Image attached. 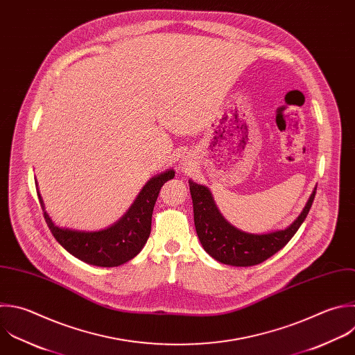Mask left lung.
Returning a JSON list of instances; mask_svg holds the SVG:
<instances>
[{
    "label": "left lung",
    "mask_w": 355,
    "mask_h": 355,
    "mask_svg": "<svg viewBox=\"0 0 355 355\" xmlns=\"http://www.w3.org/2000/svg\"><path fill=\"white\" fill-rule=\"evenodd\" d=\"M193 200L194 225L204 250L216 261L232 266H252L266 261L282 250L295 234L312 205L315 190L311 193L298 218L286 229L269 233H248L229 223L218 209L211 190L189 180Z\"/></svg>",
    "instance_id": "1"
}]
</instances>
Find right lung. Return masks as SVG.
Wrapping results in <instances>:
<instances>
[{
    "mask_svg": "<svg viewBox=\"0 0 355 355\" xmlns=\"http://www.w3.org/2000/svg\"><path fill=\"white\" fill-rule=\"evenodd\" d=\"M173 169L153 176L119 220L105 229L92 232L60 227L55 225L46 211L39 187L37 194L44 219L53 236L69 254L89 265L112 268L133 259L143 250L150 237L153 211L159 190L164 183L173 179Z\"/></svg>",
    "mask_w": 355,
    "mask_h": 355,
    "instance_id": "right-lung-1",
    "label": "right lung"
}]
</instances>
